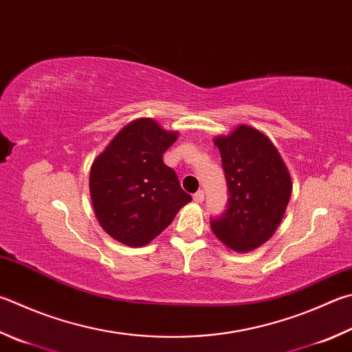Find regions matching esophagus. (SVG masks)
<instances>
[{
  "label": "esophagus",
  "instance_id": "esophagus-1",
  "mask_svg": "<svg viewBox=\"0 0 352 352\" xmlns=\"http://www.w3.org/2000/svg\"><path fill=\"white\" fill-rule=\"evenodd\" d=\"M203 200H204V192H203V190H198V192L194 194V201L195 203H203Z\"/></svg>",
  "mask_w": 352,
  "mask_h": 352
}]
</instances>
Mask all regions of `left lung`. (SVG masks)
Wrapping results in <instances>:
<instances>
[{"mask_svg":"<svg viewBox=\"0 0 352 352\" xmlns=\"http://www.w3.org/2000/svg\"><path fill=\"white\" fill-rule=\"evenodd\" d=\"M228 182V209L210 221L215 237L235 252H251L270 240L292 192L289 170L263 132L239 124L214 138Z\"/></svg>","mask_w":352,"mask_h":352,"instance_id":"obj_1","label":"left lung"}]
</instances>
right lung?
<instances>
[{"mask_svg": "<svg viewBox=\"0 0 352 352\" xmlns=\"http://www.w3.org/2000/svg\"><path fill=\"white\" fill-rule=\"evenodd\" d=\"M178 138L152 118L126 124L94 160L89 175L92 206L101 228L126 246L154 240L192 197L184 192L163 154Z\"/></svg>", "mask_w": 352, "mask_h": 352, "instance_id": "1", "label": "right lung"}]
</instances>
